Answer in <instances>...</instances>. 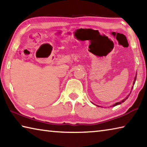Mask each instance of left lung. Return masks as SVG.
<instances>
[{"label":"left lung","instance_id":"obj_1","mask_svg":"<svg viewBox=\"0 0 147 147\" xmlns=\"http://www.w3.org/2000/svg\"><path fill=\"white\" fill-rule=\"evenodd\" d=\"M136 80V78H135V80H134V84H135ZM129 95H130V94H129ZM129 95L128 96H128H129ZM128 97H126V98H124V100H122V101H121V102H117V103H115V104H113V106H111V107H113V106H117V105H119V104H121V103H123V102H124V101H125V100H126V99H127V98H128Z\"/></svg>","mask_w":147,"mask_h":147}]
</instances>
